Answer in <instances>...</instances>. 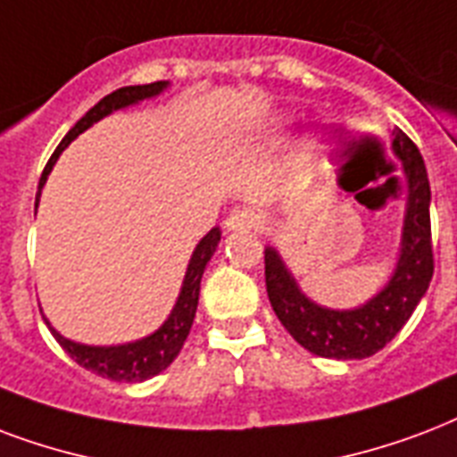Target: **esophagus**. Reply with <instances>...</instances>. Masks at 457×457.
Returning a JSON list of instances; mask_svg holds the SVG:
<instances>
[{"label":"esophagus","instance_id":"1","mask_svg":"<svg viewBox=\"0 0 457 457\" xmlns=\"http://www.w3.org/2000/svg\"><path fill=\"white\" fill-rule=\"evenodd\" d=\"M261 228V215L252 208H235L225 220V229L228 232H252V229Z\"/></svg>","mask_w":457,"mask_h":457}]
</instances>
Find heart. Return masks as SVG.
<instances>
[{
    "instance_id": "obj_1",
    "label": "heart",
    "mask_w": 457,
    "mask_h": 457,
    "mask_svg": "<svg viewBox=\"0 0 457 457\" xmlns=\"http://www.w3.org/2000/svg\"><path fill=\"white\" fill-rule=\"evenodd\" d=\"M283 131H273V134L268 136L266 145L268 148H278V145H283ZM316 155H319V145L313 144V141H309V144H304L302 153H299V165H312L313 160H316Z\"/></svg>"
}]
</instances>
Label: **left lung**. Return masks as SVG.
I'll use <instances>...</instances> for the list:
<instances>
[{
  "mask_svg": "<svg viewBox=\"0 0 457 457\" xmlns=\"http://www.w3.org/2000/svg\"><path fill=\"white\" fill-rule=\"evenodd\" d=\"M393 155L403 162L407 194L398 256L388 280L374 297L350 309H333L313 302L287 261L273 244L266 246V290L275 316L304 350L328 360H364L371 357L412 316L429 290L434 275L431 253L429 204L431 189L424 160L417 145L400 129L393 131Z\"/></svg>",
  "mask_w": 457,
  "mask_h": 457,
  "instance_id": "obj_1",
  "label": "left lung"
}]
</instances>
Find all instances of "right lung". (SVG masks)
<instances>
[{"mask_svg":"<svg viewBox=\"0 0 457 457\" xmlns=\"http://www.w3.org/2000/svg\"><path fill=\"white\" fill-rule=\"evenodd\" d=\"M170 88V81H158L148 83V86H127V88H120L104 96L96 107H90L88 112L83 114L81 120L76 121L74 127L69 129V134L62 138V144L57 145V151L52 153L50 162L45 167L43 177H40V184H37V201H40V194H43V187L50 177L52 167L59 160L62 151L66 145L71 144L74 138L88 131L93 124H97L104 117H110L112 112H120V110H127V107H134V104L144 103V100H153L158 97L160 93H165ZM220 244V228H213L205 237H201V242L194 246L191 252L189 266H187V273H184L182 287H179V295H177V302H174L172 312L167 313V319L160 323L158 328L148 333V336L138 337V340H131V343L121 345H86L76 343V340H69L59 333L54 326L50 323V319L43 313L45 323L57 343L64 347V353L81 364L83 369H88L93 374L103 376V378H112V381H124V383H141L148 381L153 376H158L160 371H165L170 364L174 361V357L182 350L184 340L189 336L191 323H194V316H196L198 306V292H201V278H204V270L208 266V261L213 259L215 249Z\"/></svg>","mask_w":457,"mask_h":457,"instance_id":"add662e5","label":"right lung"}]
</instances>
